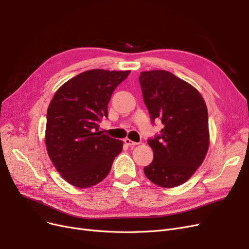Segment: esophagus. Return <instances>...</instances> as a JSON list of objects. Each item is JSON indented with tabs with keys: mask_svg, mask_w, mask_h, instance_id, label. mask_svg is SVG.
I'll use <instances>...</instances> for the list:
<instances>
[{
	"mask_svg": "<svg viewBox=\"0 0 249 249\" xmlns=\"http://www.w3.org/2000/svg\"><path fill=\"white\" fill-rule=\"evenodd\" d=\"M124 143H125V144H127V145H136V144H138V142H133V141H130L129 139H124Z\"/></svg>",
	"mask_w": 249,
	"mask_h": 249,
	"instance_id": "obj_1",
	"label": "esophagus"
}]
</instances>
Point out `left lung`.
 <instances>
[{
  "instance_id": "8db88e82",
  "label": "left lung",
  "mask_w": 249,
  "mask_h": 249,
  "mask_svg": "<svg viewBox=\"0 0 249 249\" xmlns=\"http://www.w3.org/2000/svg\"><path fill=\"white\" fill-rule=\"evenodd\" d=\"M139 80L152 123L164 124L148 140L154 159L144 175L160 187L179 186L192 177L208 151L206 104L191 84L169 71L141 72Z\"/></svg>"
}]
</instances>
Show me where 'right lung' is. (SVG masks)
Here are the masks:
<instances>
[{"instance_id":"obj_1","label":"right lung","mask_w":249,"mask_h":249,"mask_svg":"<svg viewBox=\"0 0 249 249\" xmlns=\"http://www.w3.org/2000/svg\"><path fill=\"white\" fill-rule=\"evenodd\" d=\"M130 71L92 69L64 83L54 94L46 124V148L56 170L64 180L89 188L104 180L123 142L98 131L107 118L111 94Z\"/></svg>"}]
</instances>
